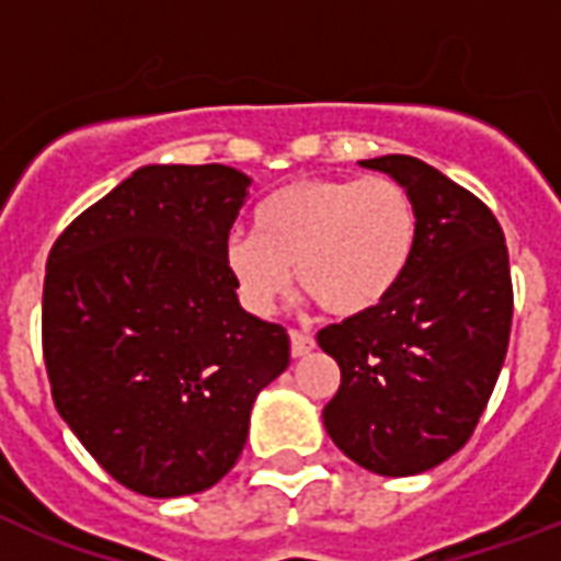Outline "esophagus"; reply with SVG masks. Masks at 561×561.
I'll list each match as a JSON object with an SVG mask.
<instances>
[{"mask_svg":"<svg viewBox=\"0 0 561 561\" xmlns=\"http://www.w3.org/2000/svg\"><path fill=\"white\" fill-rule=\"evenodd\" d=\"M314 346L317 343L311 334L299 332V329H290V355H294V358H302V355H308Z\"/></svg>","mask_w":561,"mask_h":561,"instance_id":"obj_1","label":"esophagus"}]
</instances>
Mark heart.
Returning a JSON list of instances; mask_svg holds the SVG:
<instances>
[{"instance_id": "obj_1", "label": "heart", "mask_w": 561, "mask_h": 561, "mask_svg": "<svg viewBox=\"0 0 561 561\" xmlns=\"http://www.w3.org/2000/svg\"><path fill=\"white\" fill-rule=\"evenodd\" d=\"M416 229V206L399 180L302 178L255 206L253 236L232 232L224 264L255 314H271L288 294L294 267L325 314L360 317L399 288Z\"/></svg>"}]
</instances>
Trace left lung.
<instances>
[{
	"label": "left lung",
	"mask_w": 561,
	"mask_h": 561,
	"mask_svg": "<svg viewBox=\"0 0 561 561\" xmlns=\"http://www.w3.org/2000/svg\"><path fill=\"white\" fill-rule=\"evenodd\" d=\"M360 165L408 188L416 247L381 306L317 332L341 367L323 422L350 460L408 478L460 451L486 410L513 329L510 253L486 203L434 165L404 153Z\"/></svg>",
	"instance_id": "left-lung-1"
}]
</instances>
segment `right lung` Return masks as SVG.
<instances>
[{"label": "right lung", "instance_id": "add662e5", "mask_svg": "<svg viewBox=\"0 0 561 561\" xmlns=\"http://www.w3.org/2000/svg\"><path fill=\"white\" fill-rule=\"evenodd\" d=\"M250 178L145 165L57 236L43 285V358L57 413L122 486H215L247 443L288 332L238 306L224 241Z\"/></svg>", "mask_w": 561, "mask_h": 561}]
</instances>
